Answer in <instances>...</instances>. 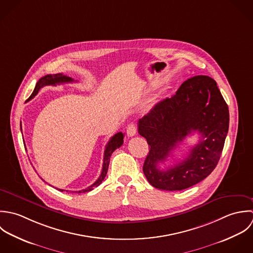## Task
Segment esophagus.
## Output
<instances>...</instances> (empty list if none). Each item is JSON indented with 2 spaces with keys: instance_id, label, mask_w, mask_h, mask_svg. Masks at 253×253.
Listing matches in <instances>:
<instances>
[{
  "instance_id": "1",
  "label": "esophagus",
  "mask_w": 253,
  "mask_h": 253,
  "mask_svg": "<svg viewBox=\"0 0 253 253\" xmlns=\"http://www.w3.org/2000/svg\"><path fill=\"white\" fill-rule=\"evenodd\" d=\"M136 132H137V127H136V125L133 124V123L129 124L128 127H127V135H128V137H133V136H135V135H136Z\"/></svg>"
}]
</instances>
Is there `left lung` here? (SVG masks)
I'll return each mask as SVG.
<instances>
[{
	"label": "left lung",
	"instance_id": "obj_1",
	"mask_svg": "<svg viewBox=\"0 0 253 253\" xmlns=\"http://www.w3.org/2000/svg\"><path fill=\"white\" fill-rule=\"evenodd\" d=\"M229 130V108L216 82L198 75L185 81L176 94L156 103L138 122V132L147 139L150 152L143 171L156 189L181 191L205 179L216 167ZM194 131L201 134L199 144L187 157L166 171L158 163Z\"/></svg>",
	"mask_w": 253,
	"mask_h": 253
}]
</instances>
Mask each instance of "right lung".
<instances>
[{"mask_svg": "<svg viewBox=\"0 0 253 253\" xmlns=\"http://www.w3.org/2000/svg\"><path fill=\"white\" fill-rule=\"evenodd\" d=\"M74 80L66 75H63L62 73H56V74H48L44 77H42L36 84L35 86V89L32 93V95L29 97V99L27 101H30L32 100L37 94L38 92L40 91L41 88L45 87V86H55L57 84H63V83H71L73 82ZM20 129H21V125H20ZM21 132H22V129H21ZM123 142H124V134L122 132H119L117 134H115L113 137L110 138V140L108 141L107 145L105 146V150H104V155H103V163H102V169H101V175L99 177V179L93 184L91 185L90 187H88L87 189L85 190H82V191H79V192H73V193H77V194H80V193H87V192H90L92 191L95 187H98L101 185V182L103 181V179L105 178L106 176V173H107V169H108V165H109V160H110V156L112 154V152H114L116 149L120 148L122 145H123ZM42 179V178H41ZM58 191L60 192H63L64 190H61V189H57ZM68 192V191H66Z\"/></svg>", "mask_w": 253, "mask_h": 253, "instance_id": "right-lung-1", "label": "right lung"}]
</instances>
